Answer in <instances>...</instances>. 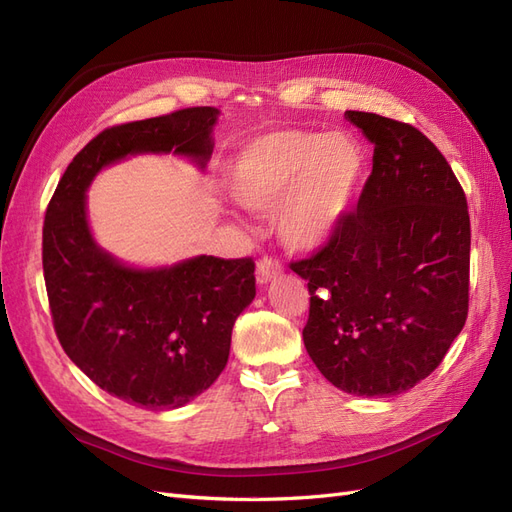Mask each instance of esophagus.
<instances>
[{
  "label": "esophagus",
  "mask_w": 512,
  "mask_h": 512,
  "mask_svg": "<svg viewBox=\"0 0 512 512\" xmlns=\"http://www.w3.org/2000/svg\"><path fill=\"white\" fill-rule=\"evenodd\" d=\"M280 275H282V265L275 258L265 256V258L258 260V265H256V282L260 286L273 282L275 277H280Z\"/></svg>",
  "instance_id": "1"
}]
</instances>
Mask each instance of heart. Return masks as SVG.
<instances>
[{
  "instance_id": "1",
  "label": "heart",
  "mask_w": 512,
  "mask_h": 512,
  "mask_svg": "<svg viewBox=\"0 0 512 512\" xmlns=\"http://www.w3.org/2000/svg\"><path fill=\"white\" fill-rule=\"evenodd\" d=\"M363 166V149L348 134L275 130L241 147L230 168V192L252 211L280 205L284 243L312 250L350 209Z\"/></svg>"
}]
</instances>
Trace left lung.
I'll return each instance as SVG.
<instances>
[{"mask_svg":"<svg viewBox=\"0 0 512 512\" xmlns=\"http://www.w3.org/2000/svg\"><path fill=\"white\" fill-rule=\"evenodd\" d=\"M374 145L356 209L318 252L290 262L307 280V354L359 397L410 391L468 318L470 213L451 164L410 123L346 111Z\"/></svg>","mask_w":512,"mask_h":512,"instance_id":"8db88e82","label":"left lung"}]
</instances>
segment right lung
Returning <instances> with one entry per match:
<instances>
[{
    "instance_id": "obj_1",
    "label": "right lung",
    "mask_w": 512,
    "mask_h": 512,
    "mask_svg": "<svg viewBox=\"0 0 512 512\" xmlns=\"http://www.w3.org/2000/svg\"><path fill=\"white\" fill-rule=\"evenodd\" d=\"M218 115L192 106L102 130L76 153L46 207L42 269L59 344L102 391L138 408L185 406L218 380L235 320L256 297L254 260L121 265L91 237L85 190L104 166L134 153L175 151L205 168Z\"/></svg>"
}]
</instances>
